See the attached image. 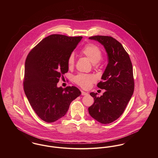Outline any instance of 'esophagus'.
<instances>
[{
  "mask_svg": "<svg viewBox=\"0 0 158 158\" xmlns=\"http://www.w3.org/2000/svg\"><path fill=\"white\" fill-rule=\"evenodd\" d=\"M88 94L87 92H85L81 90V95H88Z\"/></svg>",
  "mask_w": 158,
  "mask_h": 158,
  "instance_id": "obj_1",
  "label": "esophagus"
}]
</instances>
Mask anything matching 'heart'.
Listing matches in <instances>:
<instances>
[{
  "label": "heart",
  "mask_w": 158,
  "mask_h": 158,
  "mask_svg": "<svg viewBox=\"0 0 158 158\" xmlns=\"http://www.w3.org/2000/svg\"><path fill=\"white\" fill-rule=\"evenodd\" d=\"M81 53L86 56L92 63H98L102 58V52L100 48L96 44L89 43L85 45L81 50ZM75 64L73 54H70L68 59L69 68H72ZM74 82L83 89H89L95 81V77L92 75L79 73L74 77Z\"/></svg>",
  "instance_id": "obj_1"
}]
</instances>
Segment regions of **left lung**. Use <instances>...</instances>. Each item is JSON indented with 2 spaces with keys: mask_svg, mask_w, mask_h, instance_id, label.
Masks as SVG:
<instances>
[{
  "mask_svg": "<svg viewBox=\"0 0 158 158\" xmlns=\"http://www.w3.org/2000/svg\"><path fill=\"white\" fill-rule=\"evenodd\" d=\"M90 40L104 45L108 63L97 84L106 91L100 97L91 92L94 102L88 108L92 117L103 124L116 120L123 113L135 89L133 66L128 53L115 39L108 36H94Z\"/></svg>",
  "mask_w": 158,
  "mask_h": 158,
  "instance_id": "8db88e82",
  "label": "left lung"
}]
</instances>
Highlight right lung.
<instances>
[{
  "instance_id": "right-lung-1",
  "label": "right lung",
  "mask_w": 158,
  "mask_h": 158,
  "mask_svg": "<svg viewBox=\"0 0 158 158\" xmlns=\"http://www.w3.org/2000/svg\"><path fill=\"white\" fill-rule=\"evenodd\" d=\"M81 38L51 35L27 56L23 90L34 111L45 122L52 123L64 116L70 103L81 94L75 86L63 88L56 85L68 72V57Z\"/></svg>"
}]
</instances>
